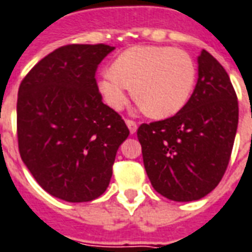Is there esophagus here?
Instances as JSON below:
<instances>
[{"label":"esophagus","mask_w":252,"mask_h":252,"mask_svg":"<svg viewBox=\"0 0 252 252\" xmlns=\"http://www.w3.org/2000/svg\"><path fill=\"white\" fill-rule=\"evenodd\" d=\"M126 126H128V128H129V132L133 135V133L137 131V124H136L133 120H126Z\"/></svg>","instance_id":"34e87169"}]
</instances>
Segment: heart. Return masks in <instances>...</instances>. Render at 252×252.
Returning <instances> with one entry per match:
<instances>
[{
	"instance_id": "obj_1",
	"label": "heart",
	"mask_w": 252,
	"mask_h": 252,
	"mask_svg": "<svg viewBox=\"0 0 252 252\" xmlns=\"http://www.w3.org/2000/svg\"><path fill=\"white\" fill-rule=\"evenodd\" d=\"M196 68L187 52L171 46H133L121 53L113 69L104 70L98 91L113 109L126 104L129 87L152 117L182 111L195 88Z\"/></svg>"
}]
</instances>
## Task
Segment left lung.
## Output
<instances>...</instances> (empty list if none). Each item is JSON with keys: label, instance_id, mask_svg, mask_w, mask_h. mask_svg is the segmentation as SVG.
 Returning <instances> with one entry per match:
<instances>
[{"label": "left lung", "instance_id": "1", "mask_svg": "<svg viewBox=\"0 0 252 252\" xmlns=\"http://www.w3.org/2000/svg\"><path fill=\"white\" fill-rule=\"evenodd\" d=\"M193 93L175 116L141 124L137 139L152 187L175 202L199 200L223 178L239 107L225 69L203 49Z\"/></svg>", "mask_w": 252, "mask_h": 252}]
</instances>
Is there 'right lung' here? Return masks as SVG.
I'll return each instance as SVG.
<instances>
[{
	"instance_id": "1",
	"label": "right lung",
	"mask_w": 252,
	"mask_h": 252,
	"mask_svg": "<svg viewBox=\"0 0 252 252\" xmlns=\"http://www.w3.org/2000/svg\"><path fill=\"white\" fill-rule=\"evenodd\" d=\"M115 46H61L22 80L17 136L24 164L52 196L91 202L105 192L116 152L129 135L102 102L94 74Z\"/></svg>"
}]
</instances>
